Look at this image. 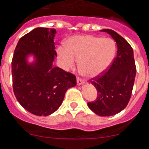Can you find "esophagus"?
Listing matches in <instances>:
<instances>
[{"instance_id": "esophagus-1", "label": "esophagus", "mask_w": 149, "mask_h": 149, "mask_svg": "<svg viewBox=\"0 0 149 149\" xmlns=\"http://www.w3.org/2000/svg\"><path fill=\"white\" fill-rule=\"evenodd\" d=\"M84 83V81L82 79H81L80 78H77V85H81Z\"/></svg>"}]
</instances>
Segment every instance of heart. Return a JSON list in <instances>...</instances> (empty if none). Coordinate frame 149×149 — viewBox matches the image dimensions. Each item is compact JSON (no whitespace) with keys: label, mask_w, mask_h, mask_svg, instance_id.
Listing matches in <instances>:
<instances>
[{"label":"heart","mask_w":149,"mask_h":149,"mask_svg":"<svg viewBox=\"0 0 149 149\" xmlns=\"http://www.w3.org/2000/svg\"><path fill=\"white\" fill-rule=\"evenodd\" d=\"M116 53L115 41L91 35L71 37L67 47L59 46L57 54L63 67L72 70L79 61V70L88 78L100 76L110 68Z\"/></svg>","instance_id":"obj_1"}]
</instances>
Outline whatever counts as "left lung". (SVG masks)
<instances>
[{"mask_svg": "<svg viewBox=\"0 0 149 149\" xmlns=\"http://www.w3.org/2000/svg\"><path fill=\"white\" fill-rule=\"evenodd\" d=\"M116 41L117 53L111 68L91 84L98 91L96 100L88 102L90 109L101 116H113L127 106L131 98L135 76L134 51L128 41L120 35L110 29H102Z\"/></svg>", "mask_w": 149, "mask_h": 149, "instance_id": "8db88e82", "label": "left lung"}]
</instances>
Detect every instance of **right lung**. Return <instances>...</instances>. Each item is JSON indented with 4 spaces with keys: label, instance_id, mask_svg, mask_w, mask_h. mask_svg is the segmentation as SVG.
Returning a JSON list of instances; mask_svg holds the SVG:
<instances>
[{
    "label": "right lung",
    "instance_id": "obj_1",
    "mask_svg": "<svg viewBox=\"0 0 149 149\" xmlns=\"http://www.w3.org/2000/svg\"><path fill=\"white\" fill-rule=\"evenodd\" d=\"M56 33L53 28L33 29L20 38L12 61L16 99L24 109L37 116L54 113L67 90L76 85L74 75L53 66L57 56L53 41Z\"/></svg>",
    "mask_w": 149,
    "mask_h": 149
}]
</instances>
